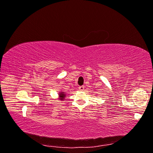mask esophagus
<instances>
[{
	"label": "esophagus",
	"instance_id": "esophagus-1",
	"mask_svg": "<svg viewBox=\"0 0 153 153\" xmlns=\"http://www.w3.org/2000/svg\"><path fill=\"white\" fill-rule=\"evenodd\" d=\"M84 89V86H79V91H83Z\"/></svg>",
	"mask_w": 153,
	"mask_h": 153
}]
</instances>
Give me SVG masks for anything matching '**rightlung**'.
Segmentation results:
<instances>
[{"label": "right lung", "mask_w": 153, "mask_h": 153, "mask_svg": "<svg viewBox=\"0 0 153 153\" xmlns=\"http://www.w3.org/2000/svg\"><path fill=\"white\" fill-rule=\"evenodd\" d=\"M59 99L60 100H64L65 96H66V94L65 93H63V92H60V93L59 94Z\"/></svg>", "instance_id": "obj_1"}]
</instances>
